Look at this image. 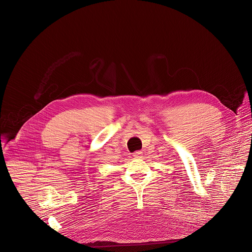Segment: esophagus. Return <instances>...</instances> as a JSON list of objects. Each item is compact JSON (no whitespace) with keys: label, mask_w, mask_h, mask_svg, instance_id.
<instances>
[{"label":"esophagus","mask_w":252,"mask_h":252,"mask_svg":"<svg viewBox=\"0 0 252 252\" xmlns=\"http://www.w3.org/2000/svg\"><path fill=\"white\" fill-rule=\"evenodd\" d=\"M141 152H135V153H133V155H132V157L134 158H141Z\"/></svg>","instance_id":"34e87169"}]
</instances>
